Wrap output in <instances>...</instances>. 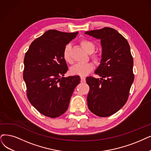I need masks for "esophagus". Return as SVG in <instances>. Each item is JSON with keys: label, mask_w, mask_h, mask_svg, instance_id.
I'll use <instances>...</instances> for the list:
<instances>
[{"label": "esophagus", "mask_w": 151, "mask_h": 151, "mask_svg": "<svg viewBox=\"0 0 151 151\" xmlns=\"http://www.w3.org/2000/svg\"><path fill=\"white\" fill-rule=\"evenodd\" d=\"M81 81L82 82H86V77L84 76H81Z\"/></svg>", "instance_id": "1"}]
</instances>
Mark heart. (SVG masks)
<instances>
[{
	"label": "heart",
	"instance_id": "obj_1",
	"mask_svg": "<svg viewBox=\"0 0 151 151\" xmlns=\"http://www.w3.org/2000/svg\"><path fill=\"white\" fill-rule=\"evenodd\" d=\"M80 43L82 47L88 53H92L95 49V45L93 42L90 41L88 40L83 39L82 40ZM71 46L69 44L66 45L64 48L63 56L64 61L68 63H72V59L70 55ZM91 58L95 63L100 62L101 59V56L99 54H93L91 55ZM93 69V65L92 63H87L84 64H76L73 67L70 69V73L73 75L78 76H86L88 74L89 72H91Z\"/></svg>",
	"mask_w": 151,
	"mask_h": 151
}]
</instances>
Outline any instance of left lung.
<instances>
[{
  "label": "left lung",
  "mask_w": 151,
  "mask_h": 151,
  "mask_svg": "<svg viewBox=\"0 0 151 151\" xmlns=\"http://www.w3.org/2000/svg\"><path fill=\"white\" fill-rule=\"evenodd\" d=\"M100 39L102 46L101 64L95 72L101 78L90 76L87 95L88 109L96 116L107 117L124 105L134 76L133 58L128 41L116 29L104 27L85 33Z\"/></svg>",
  "instance_id": "8db88e82"
}]
</instances>
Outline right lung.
I'll return each instance as SVG.
<instances>
[{
	"mask_svg": "<svg viewBox=\"0 0 151 151\" xmlns=\"http://www.w3.org/2000/svg\"><path fill=\"white\" fill-rule=\"evenodd\" d=\"M76 33L50 29L30 45L24 58L23 79L29 101L40 113L57 118L68 110L79 76L64 77L68 70L63 53Z\"/></svg>",
	"mask_w": 151,
	"mask_h": 151,
	"instance_id": "1",
	"label": "right lung"
}]
</instances>
